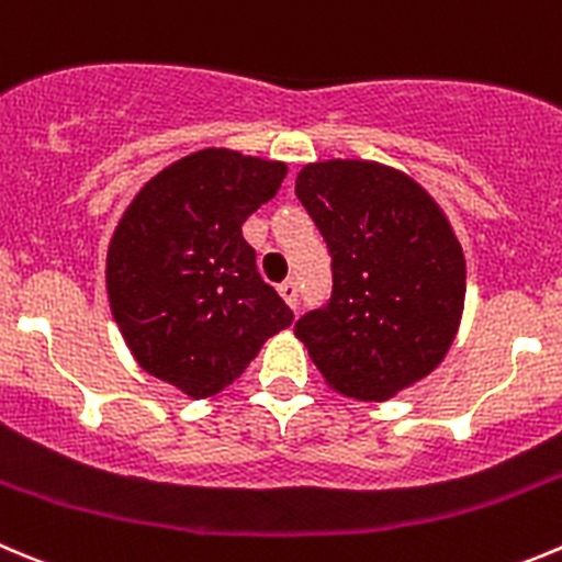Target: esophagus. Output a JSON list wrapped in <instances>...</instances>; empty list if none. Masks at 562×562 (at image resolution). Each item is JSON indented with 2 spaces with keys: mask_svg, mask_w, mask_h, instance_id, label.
<instances>
[{
  "mask_svg": "<svg viewBox=\"0 0 562 562\" xmlns=\"http://www.w3.org/2000/svg\"><path fill=\"white\" fill-rule=\"evenodd\" d=\"M280 296L285 299L288 305L291 307H296V302H299V285H296V280H285L280 285Z\"/></svg>",
  "mask_w": 562,
  "mask_h": 562,
  "instance_id": "34e87169",
  "label": "esophagus"
}]
</instances>
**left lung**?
<instances>
[{
    "mask_svg": "<svg viewBox=\"0 0 562 562\" xmlns=\"http://www.w3.org/2000/svg\"><path fill=\"white\" fill-rule=\"evenodd\" d=\"M296 196L333 255V296L293 335L333 391L393 400L432 374L458 335L463 246L440 204L382 162H307Z\"/></svg>",
    "mask_w": 562,
    "mask_h": 562,
    "instance_id": "left-lung-1",
    "label": "left lung"
}]
</instances>
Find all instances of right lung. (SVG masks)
<instances>
[{"mask_svg":"<svg viewBox=\"0 0 562 562\" xmlns=\"http://www.w3.org/2000/svg\"><path fill=\"white\" fill-rule=\"evenodd\" d=\"M288 166L199 149L157 171L108 246L110 313L144 371L207 400L233 385L293 313L257 274L240 224L277 196Z\"/></svg>","mask_w":562,"mask_h":562,"instance_id":"add662e5","label":"right lung"}]
</instances>
